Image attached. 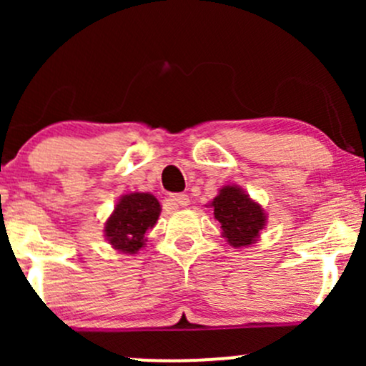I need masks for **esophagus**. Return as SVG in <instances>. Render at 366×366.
<instances>
[{
	"mask_svg": "<svg viewBox=\"0 0 366 366\" xmlns=\"http://www.w3.org/2000/svg\"><path fill=\"white\" fill-rule=\"evenodd\" d=\"M169 201L174 207H187L189 204V196L184 194V192H180V194H172L169 197Z\"/></svg>",
	"mask_w": 366,
	"mask_h": 366,
	"instance_id": "1",
	"label": "esophagus"
}]
</instances>
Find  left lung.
Returning <instances> with one entry per match:
<instances>
[{
    "mask_svg": "<svg viewBox=\"0 0 366 366\" xmlns=\"http://www.w3.org/2000/svg\"><path fill=\"white\" fill-rule=\"evenodd\" d=\"M209 207L222 234L234 247L253 244L264 225L263 208L239 187L225 186Z\"/></svg>",
    "mask_w": 366,
    "mask_h": 366,
    "instance_id": "1",
    "label": "left lung"
}]
</instances>
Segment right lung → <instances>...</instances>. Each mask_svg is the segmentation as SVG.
Returning <instances> with one entry per match:
<instances>
[{
	"instance_id": "right-lung-1",
	"label": "right lung",
	"mask_w": 366,
	"mask_h": 366,
	"mask_svg": "<svg viewBox=\"0 0 366 366\" xmlns=\"http://www.w3.org/2000/svg\"><path fill=\"white\" fill-rule=\"evenodd\" d=\"M159 212L158 199L148 192L125 194L104 227L108 242L124 253H137L144 246L146 234L157 224Z\"/></svg>"
}]
</instances>
